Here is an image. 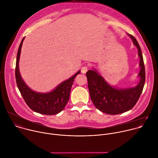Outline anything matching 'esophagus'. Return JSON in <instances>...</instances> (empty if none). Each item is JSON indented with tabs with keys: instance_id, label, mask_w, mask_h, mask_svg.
Returning <instances> with one entry per match:
<instances>
[{
	"instance_id": "34e87169",
	"label": "esophagus",
	"mask_w": 158,
	"mask_h": 158,
	"mask_svg": "<svg viewBox=\"0 0 158 158\" xmlns=\"http://www.w3.org/2000/svg\"><path fill=\"white\" fill-rule=\"evenodd\" d=\"M87 70H88V67L87 66H84L81 68V73L82 74H85L87 73Z\"/></svg>"
}]
</instances>
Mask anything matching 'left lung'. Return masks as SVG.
Wrapping results in <instances>:
<instances>
[{
	"mask_svg": "<svg viewBox=\"0 0 158 158\" xmlns=\"http://www.w3.org/2000/svg\"><path fill=\"white\" fill-rule=\"evenodd\" d=\"M138 49L140 71L139 83L131 87L118 88L109 84L94 68L86 73L90 97L95 107L109 115H117L131 110L138 102L145 82V69L140 46L136 38L127 34Z\"/></svg>",
	"mask_w": 158,
	"mask_h": 158,
	"instance_id": "8db88e82",
	"label": "left lung"
}]
</instances>
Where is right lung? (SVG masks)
Wrapping results in <instances>:
<instances>
[{
  "mask_svg": "<svg viewBox=\"0 0 158 158\" xmlns=\"http://www.w3.org/2000/svg\"><path fill=\"white\" fill-rule=\"evenodd\" d=\"M25 37L22 39L17 52L15 78L17 87L27 106L34 112L48 115L58 114L65 107L70 96L71 87L76 76L81 73L77 72L68 79L62 82L53 90L46 93L38 92L31 89L22 79L19 71V60L21 49Z\"/></svg>",
  "mask_w": 158,
  "mask_h": 158,
  "instance_id": "obj_1",
  "label": "right lung"
}]
</instances>
